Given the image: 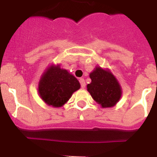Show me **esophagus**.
<instances>
[{"instance_id":"esophagus-1","label":"esophagus","mask_w":157,"mask_h":157,"mask_svg":"<svg viewBox=\"0 0 157 157\" xmlns=\"http://www.w3.org/2000/svg\"><path fill=\"white\" fill-rule=\"evenodd\" d=\"M80 83H81V88H82V89H85V80H84V79L83 78H81L80 79Z\"/></svg>"}]
</instances>
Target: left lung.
Listing matches in <instances>:
<instances>
[{"mask_svg": "<svg viewBox=\"0 0 157 157\" xmlns=\"http://www.w3.org/2000/svg\"><path fill=\"white\" fill-rule=\"evenodd\" d=\"M92 81L87 85V90L101 108L115 106L122 96L119 81L109 68L96 66L89 74Z\"/></svg>", "mask_w": 157, "mask_h": 157, "instance_id": "obj_1", "label": "left lung"}]
</instances>
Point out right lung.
I'll list each match as a JSON object with an SVG mask.
<instances>
[{
	"instance_id": "add662e5",
	"label": "right lung",
	"mask_w": 157,
	"mask_h": 157,
	"mask_svg": "<svg viewBox=\"0 0 157 157\" xmlns=\"http://www.w3.org/2000/svg\"><path fill=\"white\" fill-rule=\"evenodd\" d=\"M80 88L78 80L68 71L60 68L59 64H51L42 73L37 91L46 105L60 108Z\"/></svg>"
}]
</instances>
